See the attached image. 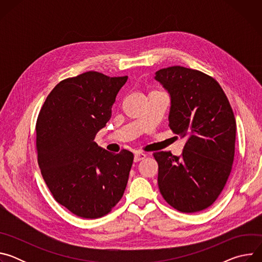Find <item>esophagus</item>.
<instances>
[{
    "label": "esophagus",
    "mask_w": 262,
    "mask_h": 262,
    "mask_svg": "<svg viewBox=\"0 0 262 262\" xmlns=\"http://www.w3.org/2000/svg\"><path fill=\"white\" fill-rule=\"evenodd\" d=\"M146 158V155L145 154H142V152H138L135 155V158H134V161L137 163V162H140L142 160H144Z\"/></svg>",
    "instance_id": "obj_1"
}]
</instances>
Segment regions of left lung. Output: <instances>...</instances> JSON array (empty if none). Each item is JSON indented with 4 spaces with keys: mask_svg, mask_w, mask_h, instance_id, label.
<instances>
[{
    "mask_svg": "<svg viewBox=\"0 0 262 262\" xmlns=\"http://www.w3.org/2000/svg\"><path fill=\"white\" fill-rule=\"evenodd\" d=\"M171 98L169 126L185 138L180 157L155 152L164 199L181 212H197L219 197L234 160L236 122L220 84L207 74L182 66L156 72Z\"/></svg>",
    "mask_w": 262,
    "mask_h": 262,
    "instance_id": "obj_1",
    "label": "left lung"
}]
</instances>
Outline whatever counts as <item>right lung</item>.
Wrapping results in <instances>:
<instances>
[{
  "label": "right lung",
  "instance_id": "obj_1",
  "mask_svg": "<svg viewBox=\"0 0 262 262\" xmlns=\"http://www.w3.org/2000/svg\"><path fill=\"white\" fill-rule=\"evenodd\" d=\"M127 77L96 71L61 81L48 95L36 123L42 177L55 200L73 214L97 219L122 198L134 155L111 154L95 142L112 115Z\"/></svg>",
  "mask_w": 262,
  "mask_h": 262
}]
</instances>
